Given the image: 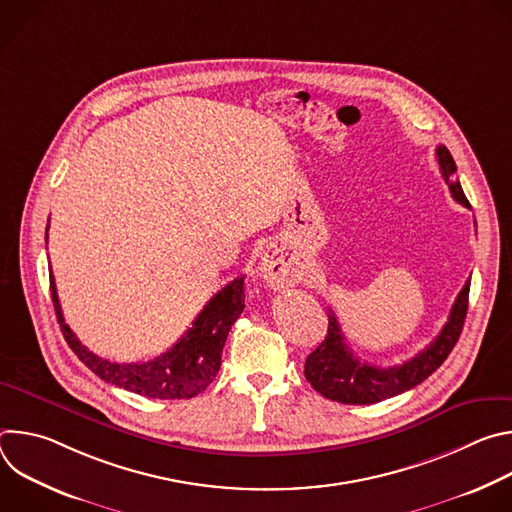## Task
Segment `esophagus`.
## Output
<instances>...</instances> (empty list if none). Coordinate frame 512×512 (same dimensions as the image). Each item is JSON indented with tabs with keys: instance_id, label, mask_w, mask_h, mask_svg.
I'll list each match as a JSON object with an SVG mask.
<instances>
[{
	"instance_id": "esophagus-1",
	"label": "esophagus",
	"mask_w": 512,
	"mask_h": 512,
	"mask_svg": "<svg viewBox=\"0 0 512 512\" xmlns=\"http://www.w3.org/2000/svg\"><path fill=\"white\" fill-rule=\"evenodd\" d=\"M261 273L267 279L269 285H281L289 279V265L287 261H283V257L275 251H267L261 257Z\"/></svg>"
}]
</instances>
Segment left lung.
I'll return each instance as SVG.
<instances>
[{"mask_svg":"<svg viewBox=\"0 0 512 512\" xmlns=\"http://www.w3.org/2000/svg\"><path fill=\"white\" fill-rule=\"evenodd\" d=\"M435 156L437 164H440L442 176L450 186L452 196L460 204L470 208V202L464 196L460 182L454 178L456 162L450 150L446 145H437ZM468 294L470 279L464 283L462 291L458 294L442 332L437 334L435 340L429 342V346H425L419 354L401 364H395V367H375V364L362 362L358 356H354V352L346 344V338L340 330L334 312H330L326 338L306 358V381L322 397L344 405H371L417 387L431 373L440 369L442 362L454 350L466 320Z\"/></svg>","mask_w":512,"mask_h":512,"instance_id":"obj_1","label":"left lung"}]
</instances>
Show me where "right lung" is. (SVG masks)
<instances>
[{"instance_id":"1","label":"right lung","mask_w":512,"mask_h":512,"mask_svg":"<svg viewBox=\"0 0 512 512\" xmlns=\"http://www.w3.org/2000/svg\"><path fill=\"white\" fill-rule=\"evenodd\" d=\"M50 291L64 340L79 360L105 383L150 399H190L202 393L218 375L229 330L245 310V277L241 275L216 291L192 322V328L170 350L148 362H111L83 346L64 322L52 271Z\"/></svg>"}]
</instances>
